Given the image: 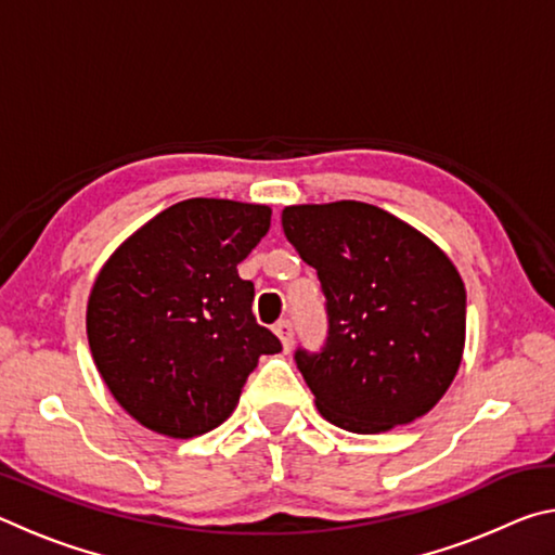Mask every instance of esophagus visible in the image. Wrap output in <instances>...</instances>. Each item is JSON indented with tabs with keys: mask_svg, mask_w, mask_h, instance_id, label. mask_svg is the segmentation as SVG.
<instances>
[{
	"mask_svg": "<svg viewBox=\"0 0 555 555\" xmlns=\"http://www.w3.org/2000/svg\"><path fill=\"white\" fill-rule=\"evenodd\" d=\"M274 333L279 335L281 345H284V352H288L291 347H294V325H291L288 321H279L274 325Z\"/></svg>",
	"mask_w": 555,
	"mask_h": 555,
	"instance_id": "34e87169",
	"label": "esophagus"
}]
</instances>
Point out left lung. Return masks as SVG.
I'll return each instance as SVG.
<instances>
[{
	"instance_id": "1",
	"label": "left lung",
	"mask_w": 555,
	"mask_h": 555,
	"mask_svg": "<svg viewBox=\"0 0 555 555\" xmlns=\"http://www.w3.org/2000/svg\"><path fill=\"white\" fill-rule=\"evenodd\" d=\"M281 224L325 294V345L294 354L323 418L382 434L434 409L465 347V286L453 261L367 203L291 205Z\"/></svg>"
}]
</instances>
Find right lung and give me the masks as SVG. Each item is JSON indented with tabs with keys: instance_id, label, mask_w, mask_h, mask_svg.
I'll return each instance as SVG.
<instances>
[{
	"instance_id": "1",
	"label": "right lung",
	"mask_w": 555,
	"mask_h": 555,
	"mask_svg": "<svg viewBox=\"0 0 555 555\" xmlns=\"http://www.w3.org/2000/svg\"><path fill=\"white\" fill-rule=\"evenodd\" d=\"M271 208L191 198L137 230L107 259L88 300V343L112 397L168 438L218 428L279 337L251 313L237 274L269 232Z\"/></svg>"
}]
</instances>
